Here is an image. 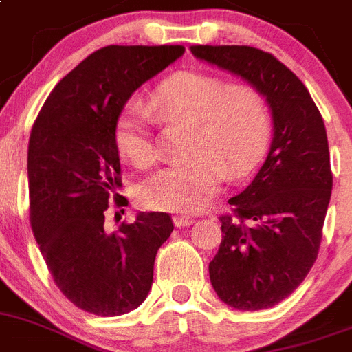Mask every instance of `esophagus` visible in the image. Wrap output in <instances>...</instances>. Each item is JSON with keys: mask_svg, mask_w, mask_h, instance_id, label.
<instances>
[{"mask_svg": "<svg viewBox=\"0 0 352 352\" xmlns=\"http://www.w3.org/2000/svg\"><path fill=\"white\" fill-rule=\"evenodd\" d=\"M193 223H195L193 216H186V214H177V216H173V225L179 228L189 227V225H193Z\"/></svg>", "mask_w": 352, "mask_h": 352, "instance_id": "1", "label": "esophagus"}]
</instances>
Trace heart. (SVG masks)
<instances>
[{"label": "heart", "mask_w": 352, "mask_h": 352, "mask_svg": "<svg viewBox=\"0 0 352 352\" xmlns=\"http://www.w3.org/2000/svg\"><path fill=\"white\" fill-rule=\"evenodd\" d=\"M152 118L159 124L193 122L189 154L193 157L161 168L136 188L145 209L200 210L216 197L227 175L248 173L271 140L273 117L264 94L248 83L228 85L223 78L184 70L164 79L151 99V109L131 102L120 113L115 143L134 166H151L157 157Z\"/></svg>", "instance_id": "heart-1"}]
</instances>
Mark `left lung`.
Masks as SVG:
<instances>
[{
	"label": "left lung",
	"instance_id": "8db88e82",
	"mask_svg": "<svg viewBox=\"0 0 352 352\" xmlns=\"http://www.w3.org/2000/svg\"><path fill=\"white\" fill-rule=\"evenodd\" d=\"M264 94L273 142L252 184L219 216L223 239L209 264L223 303L264 310L289 298L319 253L333 188L326 127L301 79L273 54L250 45H191Z\"/></svg>",
	"mask_w": 352,
	"mask_h": 352
}]
</instances>
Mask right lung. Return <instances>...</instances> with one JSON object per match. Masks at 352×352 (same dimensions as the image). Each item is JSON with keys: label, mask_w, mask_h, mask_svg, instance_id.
Listing matches in <instances>:
<instances>
[{"label": "right lung", "mask_w": 352, "mask_h": 352, "mask_svg": "<svg viewBox=\"0 0 352 352\" xmlns=\"http://www.w3.org/2000/svg\"><path fill=\"white\" fill-rule=\"evenodd\" d=\"M182 45H108L54 87L28 145L30 223L58 289L78 308L115 317L145 301L155 253L173 232L166 212H140L104 230L124 206L115 129L125 102L184 54Z\"/></svg>", "instance_id": "obj_1"}]
</instances>
